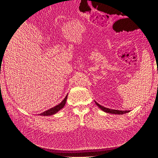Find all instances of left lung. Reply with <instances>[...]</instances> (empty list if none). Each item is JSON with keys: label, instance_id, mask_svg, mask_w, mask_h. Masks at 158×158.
<instances>
[{"label": "left lung", "instance_id": "1", "mask_svg": "<svg viewBox=\"0 0 158 158\" xmlns=\"http://www.w3.org/2000/svg\"><path fill=\"white\" fill-rule=\"evenodd\" d=\"M96 103L97 106L101 109L104 112H106V113H112V114H125L127 113H128L129 111H120V110H115V109H109V108H106L103 106H100L99 103H98L97 102H95Z\"/></svg>", "mask_w": 158, "mask_h": 158}]
</instances>
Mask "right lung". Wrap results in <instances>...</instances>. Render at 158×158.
Returning a JSON list of instances; mask_svg holds the SVG:
<instances>
[{
	"label": "right lung",
	"mask_w": 158,
	"mask_h": 158,
	"mask_svg": "<svg viewBox=\"0 0 158 158\" xmlns=\"http://www.w3.org/2000/svg\"><path fill=\"white\" fill-rule=\"evenodd\" d=\"M66 99H67V95H66L65 98L63 100V102H62L60 103L57 105V106L53 107L52 108L49 109V110H47V111L43 112L42 113H40V115L49 116V115H52V114H55L56 113H57L59 111H60V109H62L64 107V106H65L66 102Z\"/></svg>",
	"instance_id": "1"
}]
</instances>
